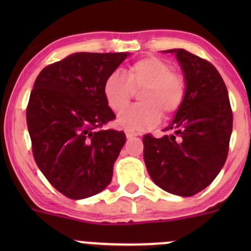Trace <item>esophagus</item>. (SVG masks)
Here are the masks:
<instances>
[{
	"mask_svg": "<svg viewBox=\"0 0 251 251\" xmlns=\"http://www.w3.org/2000/svg\"><path fill=\"white\" fill-rule=\"evenodd\" d=\"M125 135H126V137H127V138H132V137H136V136H137V133H136L135 131L128 130V128H126V130H125Z\"/></svg>",
	"mask_w": 251,
	"mask_h": 251,
	"instance_id": "obj_1",
	"label": "esophagus"
}]
</instances>
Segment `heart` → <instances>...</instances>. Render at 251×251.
I'll list each match as a JSON object with an SVG mask.
<instances>
[{
  "label": "heart",
  "instance_id": "b5f03b06",
  "mask_svg": "<svg viewBox=\"0 0 251 251\" xmlns=\"http://www.w3.org/2000/svg\"><path fill=\"white\" fill-rule=\"evenodd\" d=\"M141 90L140 104L121 111L116 119L120 127L132 131L148 130L163 118L174 115L186 100V80L174 72L163 58L144 57L128 65L125 73H111L103 82V96L108 107L120 111L128 104L133 92Z\"/></svg>",
  "mask_w": 251,
  "mask_h": 251
}]
</instances>
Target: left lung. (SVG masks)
Listing matches in <instances>:
<instances>
[{
  "mask_svg": "<svg viewBox=\"0 0 251 251\" xmlns=\"http://www.w3.org/2000/svg\"><path fill=\"white\" fill-rule=\"evenodd\" d=\"M175 53L184 73L186 100L164 131L143 136L149 176L169 193L191 197L203 191L221 171L229 148L233 114L227 87L216 68L186 50Z\"/></svg>",
  "mask_w": 251,
  "mask_h": 251,
  "instance_id": "obj_1",
  "label": "left lung"
}]
</instances>
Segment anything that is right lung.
Segmentation results:
<instances>
[{
	"mask_svg": "<svg viewBox=\"0 0 251 251\" xmlns=\"http://www.w3.org/2000/svg\"><path fill=\"white\" fill-rule=\"evenodd\" d=\"M127 55L74 53L47 65L35 80L26 107L32 154L48 182L68 198H88L110 183L126 136L102 128L115 119L103 82Z\"/></svg>",
	"mask_w": 251,
	"mask_h": 251,
	"instance_id": "1",
	"label": "right lung"
}]
</instances>
